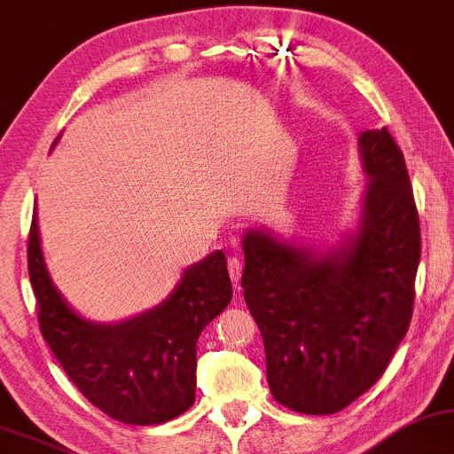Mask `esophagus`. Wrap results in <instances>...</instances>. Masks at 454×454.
<instances>
[{
  "mask_svg": "<svg viewBox=\"0 0 454 454\" xmlns=\"http://www.w3.org/2000/svg\"><path fill=\"white\" fill-rule=\"evenodd\" d=\"M240 272H243V262H240L239 257H231V260H228V274H231L234 286L239 285Z\"/></svg>",
  "mask_w": 454,
  "mask_h": 454,
  "instance_id": "1",
  "label": "esophagus"
}]
</instances>
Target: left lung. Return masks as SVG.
<instances>
[{"label":"left lung","instance_id":"obj_1","mask_svg":"<svg viewBox=\"0 0 454 454\" xmlns=\"http://www.w3.org/2000/svg\"><path fill=\"white\" fill-rule=\"evenodd\" d=\"M366 186L356 231L318 251L243 232L245 301L266 348L270 392L333 415L375 386L409 329L421 232L404 154L386 128L358 137Z\"/></svg>","mask_w":454,"mask_h":454}]
</instances>
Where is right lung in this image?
I'll return each instance as SVG.
<instances>
[{
  "label": "right lung",
  "instance_id": "add662e5",
  "mask_svg": "<svg viewBox=\"0 0 454 454\" xmlns=\"http://www.w3.org/2000/svg\"><path fill=\"white\" fill-rule=\"evenodd\" d=\"M27 255L43 340L96 409L129 426H157L191 409L197 340L232 300L223 251L188 266L159 306L121 323H96L68 306L45 266L37 211Z\"/></svg>",
  "mask_w": 454,
  "mask_h": 454
}]
</instances>
